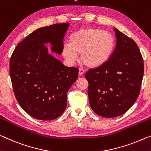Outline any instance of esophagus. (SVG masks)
Listing matches in <instances>:
<instances>
[{
	"label": "esophagus",
	"mask_w": 151,
	"mask_h": 151,
	"mask_svg": "<svg viewBox=\"0 0 151 151\" xmlns=\"http://www.w3.org/2000/svg\"><path fill=\"white\" fill-rule=\"evenodd\" d=\"M83 73H84V70H83V69L82 68L79 69V75L82 76Z\"/></svg>",
	"instance_id": "obj_1"
}]
</instances>
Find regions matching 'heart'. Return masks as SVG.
Masks as SVG:
<instances>
[{
	"label": "heart",
	"instance_id": "obj_1",
	"mask_svg": "<svg viewBox=\"0 0 151 151\" xmlns=\"http://www.w3.org/2000/svg\"><path fill=\"white\" fill-rule=\"evenodd\" d=\"M65 44L62 54L69 63L73 64L81 53L82 61L88 68H98L109 61L114 51L115 40L109 32L100 28H85L74 32Z\"/></svg>",
	"mask_w": 151,
	"mask_h": 151
}]
</instances>
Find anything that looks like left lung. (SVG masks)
<instances>
[{
    "label": "left lung",
    "mask_w": 151,
    "mask_h": 151,
    "mask_svg": "<svg viewBox=\"0 0 151 151\" xmlns=\"http://www.w3.org/2000/svg\"><path fill=\"white\" fill-rule=\"evenodd\" d=\"M114 30L117 43L110 59L85 74L90 105L95 113L105 117L121 115L134 105L144 75V61L138 45L117 29Z\"/></svg>",
    "instance_id": "1"
}]
</instances>
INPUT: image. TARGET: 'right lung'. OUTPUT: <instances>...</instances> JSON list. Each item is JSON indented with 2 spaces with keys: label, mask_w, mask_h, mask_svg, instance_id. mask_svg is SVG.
Here are the masks:
<instances>
[{
  "label": "right lung",
  "mask_w": 151,
  "mask_h": 151,
  "mask_svg": "<svg viewBox=\"0 0 151 151\" xmlns=\"http://www.w3.org/2000/svg\"><path fill=\"white\" fill-rule=\"evenodd\" d=\"M69 24H56L29 34L14 50L9 73L15 98L27 114L40 120L59 117L67 106V94L78 78L77 68H68L48 52L45 44L61 54Z\"/></svg>",
  "instance_id": "1"
}]
</instances>
